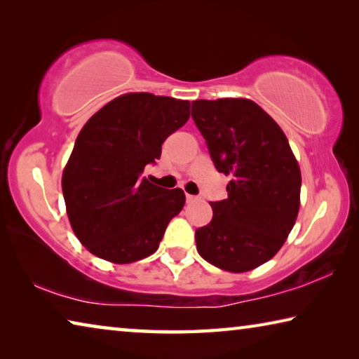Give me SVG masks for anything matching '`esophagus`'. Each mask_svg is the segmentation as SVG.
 <instances>
[{
    "label": "esophagus",
    "instance_id": "obj_1",
    "mask_svg": "<svg viewBox=\"0 0 359 359\" xmlns=\"http://www.w3.org/2000/svg\"><path fill=\"white\" fill-rule=\"evenodd\" d=\"M198 201V196H193V194H187V203H194Z\"/></svg>",
    "mask_w": 359,
    "mask_h": 359
}]
</instances>
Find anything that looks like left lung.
<instances>
[{
    "instance_id": "8db88e82",
    "label": "left lung",
    "mask_w": 359,
    "mask_h": 359,
    "mask_svg": "<svg viewBox=\"0 0 359 359\" xmlns=\"http://www.w3.org/2000/svg\"><path fill=\"white\" fill-rule=\"evenodd\" d=\"M191 117L217 171L231 175L228 198L210 203L212 222L194 233L198 253L223 271H252L293 229L299 166L280 126L250 100H196Z\"/></svg>"
}]
</instances>
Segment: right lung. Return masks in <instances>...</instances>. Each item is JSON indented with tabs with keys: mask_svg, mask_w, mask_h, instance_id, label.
<instances>
[{
	"mask_svg": "<svg viewBox=\"0 0 359 359\" xmlns=\"http://www.w3.org/2000/svg\"><path fill=\"white\" fill-rule=\"evenodd\" d=\"M188 117V101L128 93L85 123L62 187L72 231L88 252L126 264L156 250L185 194L154 185L144 168L160 160L163 142Z\"/></svg>",
	"mask_w": 359,
	"mask_h": 359,
	"instance_id": "add662e5",
	"label": "right lung"
}]
</instances>
